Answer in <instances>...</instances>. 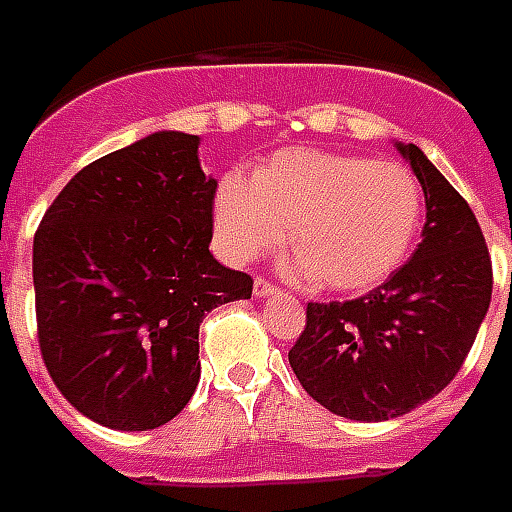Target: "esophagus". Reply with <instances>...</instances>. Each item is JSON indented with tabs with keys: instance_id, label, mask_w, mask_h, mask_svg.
Segmentation results:
<instances>
[{
	"instance_id": "esophagus-1",
	"label": "esophagus",
	"mask_w": 512,
	"mask_h": 512,
	"mask_svg": "<svg viewBox=\"0 0 512 512\" xmlns=\"http://www.w3.org/2000/svg\"><path fill=\"white\" fill-rule=\"evenodd\" d=\"M275 292H278V289H275L270 281H264V278H256V284H253V295H256V297H270V295H275Z\"/></svg>"
}]
</instances>
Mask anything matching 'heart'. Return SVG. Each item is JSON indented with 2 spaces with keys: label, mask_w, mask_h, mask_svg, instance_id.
<instances>
[{
  "label": "heart",
  "mask_w": 512,
  "mask_h": 512,
  "mask_svg": "<svg viewBox=\"0 0 512 512\" xmlns=\"http://www.w3.org/2000/svg\"><path fill=\"white\" fill-rule=\"evenodd\" d=\"M215 237L231 262L245 264L281 245L289 270L333 292L369 289L389 278L422 223V190L400 162L358 154L286 148L253 170L226 176L215 192Z\"/></svg>",
  "instance_id": "heart-1"
}]
</instances>
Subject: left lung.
<instances>
[{"mask_svg": "<svg viewBox=\"0 0 512 512\" xmlns=\"http://www.w3.org/2000/svg\"><path fill=\"white\" fill-rule=\"evenodd\" d=\"M427 206L422 242L386 284L344 303H308L289 350L300 386L336 416L386 422L458 375L491 306V256L480 223L413 143H394Z\"/></svg>", "mask_w": 512, "mask_h": 512, "instance_id": "1", "label": "left lung"}]
</instances>
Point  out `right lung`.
Returning a JSON list of instances; mask_svg holds the SVG:
<instances>
[{
    "instance_id": "right-lung-1",
    "label": "right lung",
    "mask_w": 512,
    "mask_h": 512,
    "mask_svg": "<svg viewBox=\"0 0 512 512\" xmlns=\"http://www.w3.org/2000/svg\"><path fill=\"white\" fill-rule=\"evenodd\" d=\"M198 134L154 132L90 162L46 209L32 245L43 364L82 416L154 430L201 378L206 311L253 278L212 256L217 181Z\"/></svg>"
}]
</instances>
